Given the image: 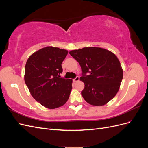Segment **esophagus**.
<instances>
[{"label":"esophagus","instance_id":"1","mask_svg":"<svg viewBox=\"0 0 148 148\" xmlns=\"http://www.w3.org/2000/svg\"><path fill=\"white\" fill-rule=\"evenodd\" d=\"M73 80L74 82H78L79 80V77H78V76H77V77H76L75 78H74Z\"/></svg>","mask_w":148,"mask_h":148}]
</instances>
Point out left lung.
I'll use <instances>...</instances> for the list:
<instances>
[{
    "label": "left lung",
    "mask_w": 148,
    "mask_h": 148,
    "mask_svg": "<svg viewBox=\"0 0 148 148\" xmlns=\"http://www.w3.org/2000/svg\"><path fill=\"white\" fill-rule=\"evenodd\" d=\"M69 53L81 66L84 99L96 106H104L112 99L123 78V70L117 56L107 49L96 47H84Z\"/></svg>",
    "instance_id": "left-lung-1"
}]
</instances>
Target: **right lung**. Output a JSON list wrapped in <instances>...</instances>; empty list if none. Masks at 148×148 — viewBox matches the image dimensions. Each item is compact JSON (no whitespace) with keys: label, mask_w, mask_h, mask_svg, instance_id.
Here are the masks:
<instances>
[{"label":"right lung","mask_w":148,"mask_h":148,"mask_svg":"<svg viewBox=\"0 0 148 148\" xmlns=\"http://www.w3.org/2000/svg\"><path fill=\"white\" fill-rule=\"evenodd\" d=\"M67 53L65 49L46 47L33 53L26 62V86L34 99L48 109L61 107L69 98L72 79L60 76Z\"/></svg>","instance_id":"add662e5"}]
</instances>
